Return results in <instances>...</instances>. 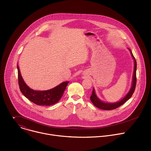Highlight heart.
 Returning a JSON list of instances; mask_svg holds the SVG:
<instances>
[{"instance_id": "obj_1", "label": "heart", "mask_w": 151, "mask_h": 151, "mask_svg": "<svg viewBox=\"0 0 151 151\" xmlns=\"http://www.w3.org/2000/svg\"><path fill=\"white\" fill-rule=\"evenodd\" d=\"M61 68H62V69H63V68H64V66H63V64H61Z\"/></svg>"}]
</instances>
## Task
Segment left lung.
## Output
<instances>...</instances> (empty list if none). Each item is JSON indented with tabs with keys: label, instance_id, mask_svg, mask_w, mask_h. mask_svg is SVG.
Instances as JSON below:
<instances>
[{
	"label": "left lung",
	"instance_id": "left-lung-1",
	"mask_svg": "<svg viewBox=\"0 0 151 151\" xmlns=\"http://www.w3.org/2000/svg\"><path fill=\"white\" fill-rule=\"evenodd\" d=\"M129 50L130 51L131 54H132V55L134 59V72H133V81H132V85L130 90L129 91L128 94L120 101L116 102V103H105V102H103L101 100H100L97 97V96L95 93L94 89L93 88V93L90 97V100H91V102L94 104V105L95 106H96L97 107H98V108L103 109V110H112V109H116L118 107H119L121 105H122L123 104H124L128 99H130L132 97L133 94L134 93L135 88H136V85L137 63H136V61L135 60L134 55H133L132 51L130 49H129Z\"/></svg>",
	"mask_w": 151,
	"mask_h": 151
}]
</instances>
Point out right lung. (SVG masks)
<instances>
[{
    "label": "right lung",
    "instance_id": "add662e5",
    "mask_svg": "<svg viewBox=\"0 0 151 151\" xmlns=\"http://www.w3.org/2000/svg\"><path fill=\"white\" fill-rule=\"evenodd\" d=\"M18 85L21 92L30 101L39 106H50L58 102L61 98L69 81L63 82L57 87L46 91H35L29 88L21 76L17 65Z\"/></svg>",
    "mask_w": 151,
    "mask_h": 151
}]
</instances>
